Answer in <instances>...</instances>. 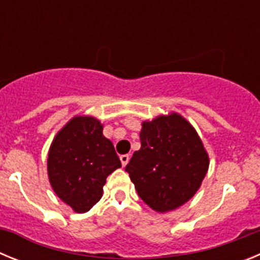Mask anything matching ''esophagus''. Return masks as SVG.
I'll return each mask as SVG.
<instances>
[{
    "instance_id": "34e87169",
    "label": "esophagus",
    "mask_w": 260,
    "mask_h": 260,
    "mask_svg": "<svg viewBox=\"0 0 260 260\" xmlns=\"http://www.w3.org/2000/svg\"><path fill=\"white\" fill-rule=\"evenodd\" d=\"M119 160H121V162H122L123 167H126V164H127L128 160H130V156H128V155H121V156H119Z\"/></svg>"
}]
</instances>
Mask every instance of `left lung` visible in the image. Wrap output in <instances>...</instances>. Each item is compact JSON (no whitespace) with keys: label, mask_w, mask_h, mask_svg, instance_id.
<instances>
[{"label":"left lung","mask_w":260,"mask_h":260,"mask_svg":"<svg viewBox=\"0 0 260 260\" xmlns=\"http://www.w3.org/2000/svg\"><path fill=\"white\" fill-rule=\"evenodd\" d=\"M141 143L125 171L142 201L157 212L190 201L210 165L195 128L180 114L158 116L142 123Z\"/></svg>","instance_id":"8db88e82"}]
</instances>
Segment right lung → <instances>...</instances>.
Listing matches in <instances>:
<instances>
[{"mask_svg":"<svg viewBox=\"0 0 260 260\" xmlns=\"http://www.w3.org/2000/svg\"><path fill=\"white\" fill-rule=\"evenodd\" d=\"M118 168L113 143L103 135L100 121L89 116L71 118L57 133L48 153L52 189L78 213L100 201L107 177Z\"/></svg>","mask_w":260,"mask_h":260,"instance_id":"right-lung-1","label":"right lung"}]
</instances>
